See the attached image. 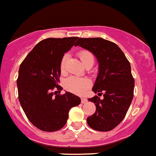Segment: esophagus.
Listing matches in <instances>:
<instances>
[{"label":"esophagus","instance_id":"34e87169","mask_svg":"<svg viewBox=\"0 0 156 156\" xmlns=\"http://www.w3.org/2000/svg\"><path fill=\"white\" fill-rule=\"evenodd\" d=\"M87 101V100L86 98H84V97H82V98H81V103H85Z\"/></svg>","mask_w":156,"mask_h":156}]
</instances>
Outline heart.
<instances>
[{
	"label": "heart",
	"mask_w": 156,
	"mask_h": 156,
	"mask_svg": "<svg viewBox=\"0 0 156 156\" xmlns=\"http://www.w3.org/2000/svg\"><path fill=\"white\" fill-rule=\"evenodd\" d=\"M80 59L84 66H93L94 62V56L92 53L87 50H82L78 53ZM68 59V54L62 56L60 62V69L62 72L65 70L66 62ZM90 80L87 78H79L76 76H70L67 78L64 83V86L67 90L76 94H82L90 87Z\"/></svg>",
	"instance_id": "heart-1"
}]
</instances>
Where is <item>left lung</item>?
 <instances>
[{
    "mask_svg": "<svg viewBox=\"0 0 156 156\" xmlns=\"http://www.w3.org/2000/svg\"><path fill=\"white\" fill-rule=\"evenodd\" d=\"M75 46L90 51L97 59L99 72L92 90L104 94L101 100L94 96L96 112L87 119L91 128L108 131L119 125L127 114L133 97L134 79L129 61L117 44L101 37L78 39Z\"/></svg>",
    "mask_w": 156,
    "mask_h": 156,
    "instance_id": "left-lung-1",
    "label": "left lung"
}]
</instances>
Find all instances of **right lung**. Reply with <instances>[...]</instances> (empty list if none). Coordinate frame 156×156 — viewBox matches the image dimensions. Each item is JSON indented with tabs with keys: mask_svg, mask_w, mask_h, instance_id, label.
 Here are the masks:
<instances>
[{
	"mask_svg": "<svg viewBox=\"0 0 156 156\" xmlns=\"http://www.w3.org/2000/svg\"><path fill=\"white\" fill-rule=\"evenodd\" d=\"M78 37L44 39L35 45L19 69V100L28 119L43 131H56L66 125L71 108L81 99L70 92L62 95L53 92L61 74L64 53L73 47ZM55 94L56 96H54Z\"/></svg>",
	"mask_w": 156,
	"mask_h": 156,
	"instance_id": "add662e5",
	"label": "right lung"
}]
</instances>
